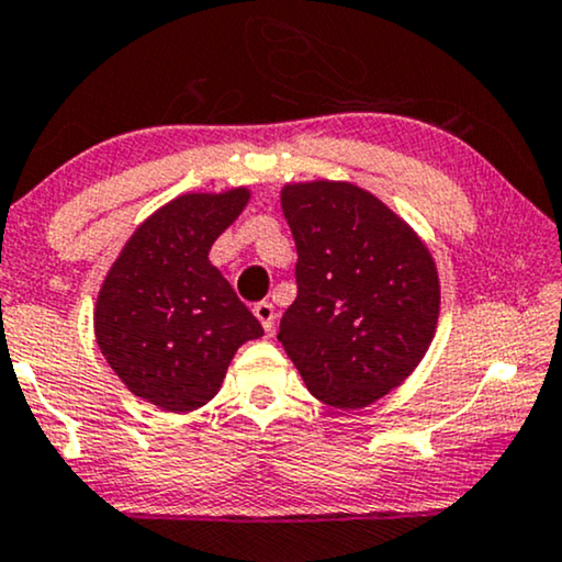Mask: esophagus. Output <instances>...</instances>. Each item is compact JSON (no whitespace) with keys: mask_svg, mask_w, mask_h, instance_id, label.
I'll return each instance as SVG.
<instances>
[{"mask_svg":"<svg viewBox=\"0 0 562 562\" xmlns=\"http://www.w3.org/2000/svg\"><path fill=\"white\" fill-rule=\"evenodd\" d=\"M252 313L262 323L266 334H273V328H276V310H273V304H270V302H258V304H255Z\"/></svg>","mask_w":562,"mask_h":562,"instance_id":"34e87169","label":"esophagus"}]
</instances>
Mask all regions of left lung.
I'll return each mask as SVG.
<instances>
[{
  "label": "left lung",
  "instance_id": "1",
  "mask_svg": "<svg viewBox=\"0 0 562 562\" xmlns=\"http://www.w3.org/2000/svg\"><path fill=\"white\" fill-rule=\"evenodd\" d=\"M281 207L296 245V300L279 341L315 398L362 408L404 383L432 341V255L357 184H286Z\"/></svg>",
  "mask_w": 562,
  "mask_h": 562
}]
</instances>
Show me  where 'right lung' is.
Wrapping results in <instances>:
<instances>
[{
	"label": "right lung",
	"instance_id": "obj_1",
	"mask_svg": "<svg viewBox=\"0 0 562 562\" xmlns=\"http://www.w3.org/2000/svg\"><path fill=\"white\" fill-rule=\"evenodd\" d=\"M249 192L182 195L137 226L95 302V341L135 396L192 412L218 393L226 367L262 336L207 252Z\"/></svg>",
	"mask_w": 562,
	"mask_h": 562
}]
</instances>
